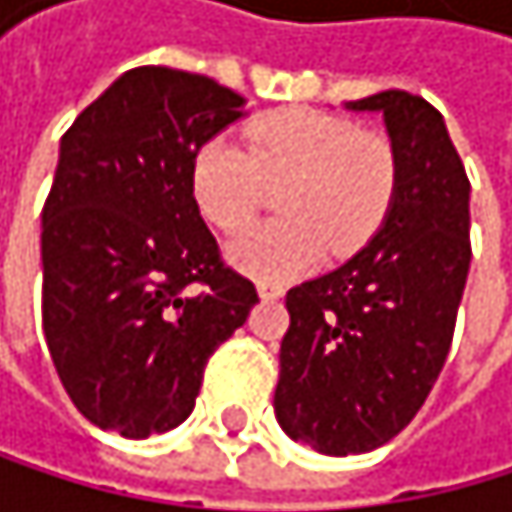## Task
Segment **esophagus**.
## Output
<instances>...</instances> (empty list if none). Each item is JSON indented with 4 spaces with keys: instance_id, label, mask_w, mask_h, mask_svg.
Here are the masks:
<instances>
[{
    "instance_id": "1",
    "label": "esophagus",
    "mask_w": 512,
    "mask_h": 512,
    "mask_svg": "<svg viewBox=\"0 0 512 512\" xmlns=\"http://www.w3.org/2000/svg\"><path fill=\"white\" fill-rule=\"evenodd\" d=\"M258 291H261V298H264V301H276V298H282V294H285V288L276 285V282H261Z\"/></svg>"
}]
</instances>
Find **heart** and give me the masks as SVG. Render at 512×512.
I'll list each match as a JSON object with an SVG mask.
<instances>
[{"instance_id": "heart-1", "label": "heart", "mask_w": 512, "mask_h": 512, "mask_svg": "<svg viewBox=\"0 0 512 512\" xmlns=\"http://www.w3.org/2000/svg\"><path fill=\"white\" fill-rule=\"evenodd\" d=\"M193 199L224 230H245L282 187V218L239 236L230 258L264 282H285L319 264L325 248L356 251L378 230L396 187V153L384 134L353 119L291 107L258 116L245 128V147L211 137L193 159Z\"/></svg>"}]
</instances>
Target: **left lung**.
Returning <instances> with one entry per match:
<instances>
[{"label":"left lung","instance_id":"obj_1","mask_svg":"<svg viewBox=\"0 0 512 512\" xmlns=\"http://www.w3.org/2000/svg\"><path fill=\"white\" fill-rule=\"evenodd\" d=\"M384 113L396 190L359 254L288 288L276 418L322 455H362L411 424L455 338L470 270V181L433 104L408 91L350 101Z\"/></svg>","mask_w":512,"mask_h":512}]
</instances>
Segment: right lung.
<instances>
[{"label": "right lung", "instance_id": "obj_1", "mask_svg": "<svg viewBox=\"0 0 512 512\" xmlns=\"http://www.w3.org/2000/svg\"><path fill=\"white\" fill-rule=\"evenodd\" d=\"M239 116L242 97L208 76L134 67L64 134L42 208V331L94 427H178L211 353L258 304L190 181L199 147Z\"/></svg>", "mask_w": 512, "mask_h": 512}]
</instances>
